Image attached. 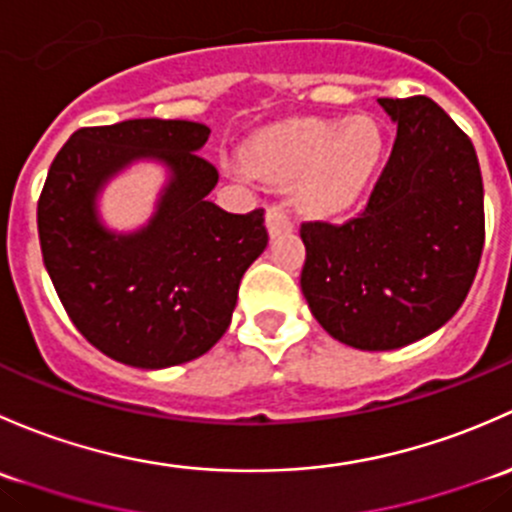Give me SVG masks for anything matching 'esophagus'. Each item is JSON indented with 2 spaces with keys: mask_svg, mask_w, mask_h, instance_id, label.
<instances>
[{
  "mask_svg": "<svg viewBox=\"0 0 512 512\" xmlns=\"http://www.w3.org/2000/svg\"><path fill=\"white\" fill-rule=\"evenodd\" d=\"M266 226H268V234H271V239H276V236L293 231L295 224H293L291 214H288L281 204H273V207L266 212Z\"/></svg>",
  "mask_w": 512,
  "mask_h": 512,
  "instance_id": "esophagus-1",
  "label": "esophagus"
}]
</instances>
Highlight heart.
<instances>
[{"instance_id": "b5f03b06", "label": "heart", "mask_w": 512, "mask_h": 512, "mask_svg": "<svg viewBox=\"0 0 512 512\" xmlns=\"http://www.w3.org/2000/svg\"><path fill=\"white\" fill-rule=\"evenodd\" d=\"M384 155V135L372 118L295 120L256 135L244 147V160L256 175L273 182H295L305 209L333 214L350 207Z\"/></svg>"}]
</instances>
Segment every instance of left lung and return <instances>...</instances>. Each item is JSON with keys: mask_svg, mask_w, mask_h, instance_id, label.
<instances>
[{"mask_svg": "<svg viewBox=\"0 0 512 512\" xmlns=\"http://www.w3.org/2000/svg\"><path fill=\"white\" fill-rule=\"evenodd\" d=\"M377 103L397 140L365 212L345 224L300 226L310 313L357 350H397L449 323L486 239L473 142L431 98Z\"/></svg>", "mask_w": 512, "mask_h": 512, "instance_id": "8db88e82", "label": "left lung"}]
</instances>
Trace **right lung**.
I'll return each mask as SVG.
<instances>
[{
	"instance_id": "obj_1",
	"label": "right lung",
	"mask_w": 512,
	"mask_h": 512,
	"mask_svg": "<svg viewBox=\"0 0 512 512\" xmlns=\"http://www.w3.org/2000/svg\"><path fill=\"white\" fill-rule=\"evenodd\" d=\"M209 133L192 120H123L76 130L51 162L36 212L44 266L73 325L123 365L162 370L212 350L268 246L263 209L229 214L209 202L219 182L199 155ZM138 161L168 179L153 217L115 232L97 199Z\"/></svg>"
}]
</instances>
